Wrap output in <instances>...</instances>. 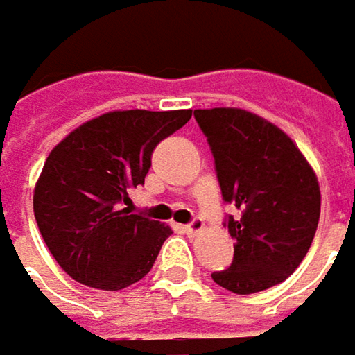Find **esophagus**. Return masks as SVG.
Masks as SVG:
<instances>
[{
    "instance_id": "esophagus-1",
    "label": "esophagus",
    "mask_w": 355,
    "mask_h": 355,
    "mask_svg": "<svg viewBox=\"0 0 355 355\" xmlns=\"http://www.w3.org/2000/svg\"><path fill=\"white\" fill-rule=\"evenodd\" d=\"M203 227H205V223H203L201 219H193L189 225H184V232H187L189 236H197V234L203 232Z\"/></svg>"
}]
</instances>
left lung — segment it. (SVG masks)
<instances>
[{
	"instance_id": "1",
	"label": "left lung",
	"mask_w": 355,
	"mask_h": 355,
	"mask_svg": "<svg viewBox=\"0 0 355 355\" xmlns=\"http://www.w3.org/2000/svg\"><path fill=\"white\" fill-rule=\"evenodd\" d=\"M207 136L225 203L242 211L225 225L236 240L234 262L211 278L252 295L299 268L317 232L321 191L297 144L268 119L238 107L195 110Z\"/></svg>"
}]
</instances>
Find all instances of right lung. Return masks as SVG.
<instances>
[{
  "label": "right lung",
  "mask_w": 355,
  "mask_h": 355,
  "mask_svg": "<svg viewBox=\"0 0 355 355\" xmlns=\"http://www.w3.org/2000/svg\"><path fill=\"white\" fill-rule=\"evenodd\" d=\"M193 110L110 112L52 148L34 189V217L60 268L77 282L121 291L142 280L173 234L132 215L128 191L144 184L152 152Z\"/></svg>",
  "instance_id": "right-lung-1"
}]
</instances>
